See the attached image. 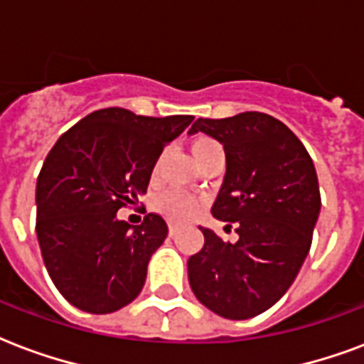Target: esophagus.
Wrapping results in <instances>:
<instances>
[{
    "instance_id": "esophagus-1",
    "label": "esophagus",
    "mask_w": 364,
    "mask_h": 364,
    "mask_svg": "<svg viewBox=\"0 0 364 364\" xmlns=\"http://www.w3.org/2000/svg\"><path fill=\"white\" fill-rule=\"evenodd\" d=\"M178 232V226H176V224H171V226H168V235H171V237H173L174 233Z\"/></svg>"
}]
</instances>
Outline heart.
I'll return each mask as SVG.
<instances>
[{"mask_svg": "<svg viewBox=\"0 0 364 364\" xmlns=\"http://www.w3.org/2000/svg\"><path fill=\"white\" fill-rule=\"evenodd\" d=\"M216 148H218V144L210 140V138H197L196 142L191 144V154H193V159L197 161L199 157L208 154L210 150H216ZM156 207L171 220L186 222L199 213L201 203L197 201L196 197H191L190 193H186V191L171 190L157 199Z\"/></svg>", "mask_w": 364, "mask_h": 364, "instance_id": "obj_1", "label": "heart"}]
</instances>
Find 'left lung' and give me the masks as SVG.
I'll return each mask as SVG.
<instances>
[{"instance_id":"8db88e82","label":"left lung","mask_w":364,"mask_h":364,"mask_svg":"<svg viewBox=\"0 0 364 364\" xmlns=\"http://www.w3.org/2000/svg\"><path fill=\"white\" fill-rule=\"evenodd\" d=\"M196 132L224 146L226 174L210 213L235 222L239 237L226 243L201 228L205 245L190 256L188 279L210 311L250 319L283 296L308 256L321 210L317 173L296 134L272 115L199 117L188 134Z\"/></svg>"}]
</instances>
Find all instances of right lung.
Masks as SVG:
<instances>
[{
	"label": "right lung",
	"mask_w": 364,
	"mask_h": 364,
	"mask_svg": "<svg viewBox=\"0 0 364 364\" xmlns=\"http://www.w3.org/2000/svg\"><path fill=\"white\" fill-rule=\"evenodd\" d=\"M191 121L104 108L56 140L36 186V232L45 267L72 306L112 314L140 294L168 228L159 214L131 226L117 210L148 191L163 148Z\"/></svg>",
	"instance_id": "right-lung-1"
}]
</instances>
